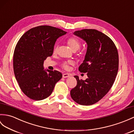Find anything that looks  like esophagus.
<instances>
[{"instance_id":"obj_1","label":"esophagus","mask_w":134,"mask_h":134,"mask_svg":"<svg viewBox=\"0 0 134 134\" xmlns=\"http://www.w3.org/2000/svg\"><path fill=\"white\" fill-rule=\"evenodd\" d=\"M70 76V74H63V77L64 78H66V77H68Z\"/></svg>"}]
</instances>
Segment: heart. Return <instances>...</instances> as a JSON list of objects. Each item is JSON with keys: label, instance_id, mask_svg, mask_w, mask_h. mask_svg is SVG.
<instances>
[{"label": "heart", "instance_id": "heart-1", "mask_svg": "<svg viewBox=\"0 0 134 134\" xmlns=\"http://www.w3.org/2000/svg\"><path fill=\"white\" fill-rule=\"evenodd\" d=\"M67 43L68 46H69V47L72 49L73 51H75L77 49H79L80 47V46H81V43L79 40L76 38H74V37H71L69 39H68L67 40ZM57 51V48H54V52H56ZM74 64V62L72 60L67 61L63 62V63L62 64V67H63L65 70H68V66L69 65H73Z\"/></svg>", "mask_w": 134, "mask_h": 134}]
</instances>
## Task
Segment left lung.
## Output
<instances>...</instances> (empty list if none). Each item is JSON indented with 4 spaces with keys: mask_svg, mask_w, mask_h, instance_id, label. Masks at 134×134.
<instances>
[{
    "mask_svg": "<svg viewBox=\"0 0 134 134\" xmlns=\"http://www.w3.org/2000/svg\"><path fill=\"white\" fill-rule=\"evenodd\" d=\"M87 44L80 72L87 73L85 80L75 76L77 85L70 91L73 100L80 105L96 103L110 91L115 80L119 67L116 46L109 37L94 29H83L74 32Z\"/></svg>",
    "mask_w": 134,
    "mask_h": 134,
    "instance_id": "obj_1",
    "label": "left lung"
}]
</instances>
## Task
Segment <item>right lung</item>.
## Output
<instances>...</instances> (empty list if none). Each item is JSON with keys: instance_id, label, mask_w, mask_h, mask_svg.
<instances>
[{"instance_id": "1", "label": "right lung", "mask_w": 134, "mask_h": 134, "mask_svg": "<svg viewBox=\"0 0 134 134\" xmlns=\"http://www.w3.org/2000/svg\"><path fill=\"white\" fill-rule=\"evenodd\" d=\"M67 32L49 26L31 29L21 36L15 47L14 71L24 94L35 100L50 95L62 77L58 71L44 70V60L53 54L57 40Z\"/></svg>"}]
</instances>
